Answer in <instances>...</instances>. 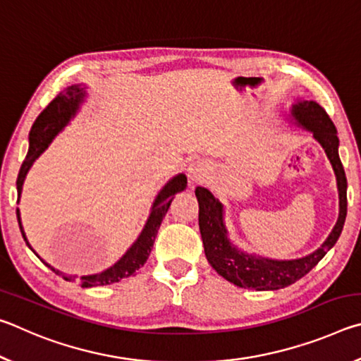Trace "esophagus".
<instances>
[{
  "label": "esophagus",
  "instance_id": "obj_1",
  "mask_svg": "<svg viewBox=\"0 0 361 361\" xmlns=\"http://www.w3.org/2000/svg\"><path fill=\"white\" fill-rule=\"evenodd\" d=\"M207 173H209V164L204 161H195L188 169V176L192 183L202 181Z\"/></svg>",
  "mask_w": 361,
  "mask_h": 361
}]
</instances>
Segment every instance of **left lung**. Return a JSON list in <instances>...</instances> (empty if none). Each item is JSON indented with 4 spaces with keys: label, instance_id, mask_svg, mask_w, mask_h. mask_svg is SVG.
Wrapping results in <instances>:
<instances>
[{
    "label": "left lung",
    "instance_id": "left-lung-1",
    "mask_svg": "<svg viewBox=\"0 0 361 361\" xmlns=\"http://www.w3.org/2000/svg\"><path fill=\"white\" fill-rule=\"evenodd\" d=\"M293 116L304 129L312 132L331 162L338 180L339 218L322 248L301 259L276 261L261 256L243 253L228 239L223 224V207L213 197L209 189L197 186L195 197L199 200V229L202 235L205 256L219 276L240 288L256 291L285 288L312 271L326 252L338 242L347 215V178L338 154L339 138L328 113L315 102H299L293 106Z\"/></svg>",
    "mask_w": 361,
    "mask_h": 361
}]
</instances>
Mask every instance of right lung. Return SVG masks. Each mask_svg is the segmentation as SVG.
Masks as SVG:
<instances>
[{"label": "right lung", "instance_id": "obj_1", "mask_svg": "<svg viewBox=\"0 0 361 361\" xmlns=\"http://www.w3.org/2000/svg\"><path fill=\"white\" fill-rule=\"evenodd\" d=\"M82 97H84L82 87H79V85H71V87L65 90V92L59 94L56 99L42 109V113L38 116V118H36L32 130H30L28 154L22 164L19 176H17V192H19V197L22 192L23 180H25L32 164L41 156V152L47 148L49 143L52 142V138L66 126V122L70 121L71 116L75 114V111L78 109V105L79 102L82 100ZM186 183L188 180L185 175H178L175 176L172 181H169L156 197L154 205H152V210H151V215L148 218V223H146L143 232L140 234L137 242L130 247L129 252L122 256V258L116 262L113 267L106 269L105 272L79 279L81 286L89 288V286L109 285V283L119 282L121 279H127L133 276V274H135L138 269L145 264L146 259H148V256L152 250V243L156 240L157 231L161 228L162 219L166 216V213L169 210L170 204H172L175 194L183 191V189L186 188ZM17 219H19V226H20L23 239H25L27 245L30 247V243L25 237V232H23V228H22L19 210H17ZM46 266L51 267L49 264ZM51 269L57 274V276H62L65 280H75L73 276H65V274L57 271V269L54 267Z\"/></svg>", "mask_w": 361, "mask_h": 361}]
</instances>
